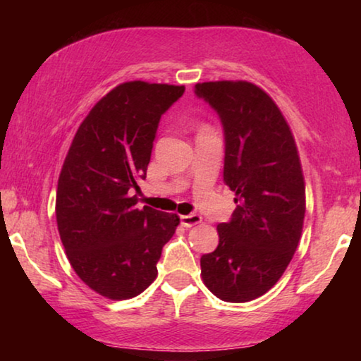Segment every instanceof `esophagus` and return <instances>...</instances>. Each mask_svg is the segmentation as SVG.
<instances>
[{"label": "esophagus", "instance_id": "esophagus-1", "mask_svg": "<svg viewBox=\"0 0 361 361\" xmlns=\"http://www.w3.org/2000/svg\"><path fill=\"white\" fill-rule=\"evenodd\" d=\"M180 221L183 226H185V228H191V226L199 224L200 221H202V218H200L199 215H195V213H189V215H183L180 218Z\"/></svg>", "mask_w": 361, "mask_h": 361}]
</instances>
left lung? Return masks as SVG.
Masks as SVG:
<instances>
[{
	"label": "left lung",
	"mask_w": 361,
	"mask_h": 361,
	"mask_svg": "<svg viewBox=\"0 0 361 361\" xmlns=\"http://www.w3.org/2000/svg\"><path fill=\"white\" fill-rule=\"evenodd\" d=\"M194 94L223 126V180L237 204L229 221L218 224L215 252L200 258L202 279L223 301L247 302L277 283L301 239V162L282 113L255 84L202 82Z\"/></svg>",
	"instance_id": "1"
}]
</instances>
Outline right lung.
<instances>
[{
	"label": "right lung",
	"mask_w": 361,
	"mask_h": 361,
	"mask_svg": "<svg viewBox=\"0 0 361 361\" xmlns=\"http://www.w3.org/2000/svg\"><path fill=\"white\" fill-rule=\"evenodd\" d=\"M185 85L121 84L79 126L60 172L56 215L70 264L109 299H129L154 282L162 247L180 218L137 207L162 114Z\"/></svg>",
	"instance_id": "right-lung-1"
}]
</instances>
